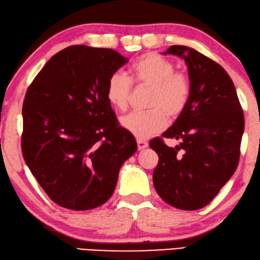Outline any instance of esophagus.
Instances as JSON below:
<instances>
[{"instance_id":"34e87169","label":"esophagus","mask_w":260,"mask_h":260,"mask_svg":"<svg viewBox=\"0 0 260 260\" xmlns=\"http://www.w3.org/2000/svg\"><path fill=\"white\" fill-rule=\"evenodd\" d=\"M137 144H138V148L140 149V151H141V149H145V148L148 147V142L146 140H142V139H138Z\"/></svg>"}]
</instances>
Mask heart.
Instances as JSON below:
<instances>
[{"mask_svg":"<svg viewBox=\"0 0 260 260\" xmlns=\"http://www.w3.org/2000/svg\"><path fill=\"white\" fill-rule=\"evenodd\" d=\"M131 78L140 86L151 87L147 112H134L123 116L121 126L138 139H146L161 132L167 125V115L178 116L187 105L191 85L184 73L174 72V66L155 53L139 57L129 68ZM132 92L129 79L122 73L109 76L106 96L118 111L128 107Z\"/></svg>","mask_w":260,"mask_h":260,"instance_id":"1","label":"heart"}]
</instances>
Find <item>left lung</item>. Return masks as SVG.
I'll return each mask as SVG.
<instances>
[{"label": "left lung", "mask_w": 260, "mask_h": 260, "mask_svg": "<svg viewBox=\"0 0 260 260\" xmlns=\"http://www.w3.org/2000/svg\"><path fill=\"white\" fill-rule=\"evenodd\" d=\"M164 54L184 58L191 94L184 111L162 133V138L180 144L168 147L161 138L149 142L159 155L153 184L171 206L199 210L212 202L237 170L244 113L235 85L220 64L186 46H171Z\"/></svg>", "instance_id": "8db88e82"}]
</instances>
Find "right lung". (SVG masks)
I'll return each mask as SVG.
<instances>
[{
    "label": "right lung",
    "mask_w": 260,
    "mask_h": 260,
    "mask_svg": "<svg viewBox=\"0 0 260 260\" xmlns=\"http://www.w3.org/2000/svg\"><path fill=\"white\" fill-rule=\"evenodd\" d=\"M108 48L72 46L47 62L25 93L22 154L50 199L74 211L111 198L122 164L137 152L106 96L127 63Z\"/></svg>",
    "instance_id": "1"
}]
</instances>
